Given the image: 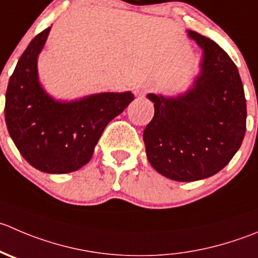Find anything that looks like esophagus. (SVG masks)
Here are the masks:
<instances>
[{"label":"esophagus","instance_id":"1","mask_svg":"<svg viewBox=\"0 0 258 258\" xmlns=\"http://www.w3.org/2000/svg\"><path fill=\"white\" fill-rule=\"evenodd\" d=\"M150 89H151V86L150 84H141V86H137L135 88L134 93L136 97H144L145 94L149 93Z\"/></svg>","mask_w":258,"mask_h":258}]
</instances>
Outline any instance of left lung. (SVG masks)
<instances>
[{"label": "left lung", "instance_id": "1", "mask_svg": "<svg viewBox=\"0 0 258 258\" xmlns=\"http://www.w3.org/2000/svg\"><path fill=\"white\" fill-rule=\"evenodd\" d=\"M187 35L203 50L201 73L177 97L147 94L155 114L144 131L151 166L175 181L221 171L246 134V98L236 64L213 40L191 30Z\"/></svg>", "mask_w": 258, "mask_h": 258}]
</instances>
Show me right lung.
Listing matches in <instances>:
<instances>
[{
	"label": "right lung",
	"mask_w": 258,
	"mask_h": 258,
	"mask_svg": "<svg viewBox=\"0 0 258 258\" xmlns=\"http://www.w3.org/2000/svg\"><path fill=\"white\" fill-rule=\"evenodd\" d=\"M50 27L37 34L10 77L5 119L12 141L31 166L67 174L88 164L107 124L135 99L131 92L55 101L39 82L37 56Z\"/></svg>",
	"instance_id": "right-lung-1"
}]
</instances>
